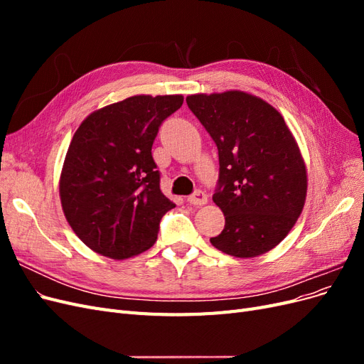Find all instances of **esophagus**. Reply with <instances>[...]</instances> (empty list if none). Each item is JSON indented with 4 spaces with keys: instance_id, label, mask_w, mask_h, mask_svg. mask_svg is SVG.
Wrapping results in <instances>:
<instances>
[{
    "instance_id": "obj_1",
    "label": "esophagus",
    "mask_w": 364,
    "mask_h": 364,
    "mask_svg": "<svg viewBox=\"0 0 364 364\" xmlns=\"http://www.w3.org/2000/svg\"><path fill=\"white\" fill-rule=\"evenodd\" d=\"M186 202H188L190 205H194V206H202V205H205L208 202V197H206V194L203 191L199 190V191H196L194 194L188 196V199H186Z\"/></svg>"
}]
</instances>
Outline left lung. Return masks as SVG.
Listing matches in <instances>:
<instances>
[{"instance_id": "8db88e82", "label": "left lung", "mask_w": 364, "mask_h": 364, "mask_svg": "<svg viewBox=\"0 0 364 364\" xmlns=\"http://www.w3.org/2000/svg\"><path fill=\"white\" fill-rule=\"evenodd\" d=\"M186 105L218 149L213 196L225 229L211 245L228 255H262L287 237L306 197V167L282 115L243 91L194 94Z\"/></svg>"}]
</instances>
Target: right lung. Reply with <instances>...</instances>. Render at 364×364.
Instances as JSON below:
<instances>
[{
  "instance_id": "1",
  "label": "right lung",
  "mask_w": 364,
  "mask_h": 364,
  "mask_svg": "<svg viewBox=\"0 0 364 364\" xmlns=\"http://www.w3.org/2000/svg\"><path fill=\"white\" fill-rule=\"evenodd\" d=\"M182 95H134L87 115L60 173L63 214L83 243L112 259L150 249L176 205L159 188L151 146Z\"/></svg>"
}]
</instances>
